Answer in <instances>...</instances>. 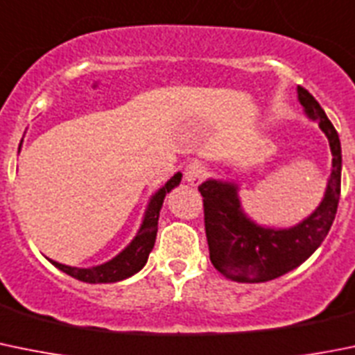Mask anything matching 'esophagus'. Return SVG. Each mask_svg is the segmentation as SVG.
I'll return each mask as SVG.
<instances>
[{
    "mask_svg": "<svg viewBox=\"0 0 355 355\" xmlns=\"http://www.w3.org/2000/svg\"><path fill=\"white\" fill-rule=\"evenodd\" d=\"M207 175V170L201 162H191L187 168H185V182L191 185H198Z\"/></svg>",
    "mask_w": 355,
    "mask_h": 355,
    "instance_id": "obj_1",
    "label": "esophagus"
}]
</instances>
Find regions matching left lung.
Wrapping results in <instances>:
<instances>
[{"instance_id": "left-lung-1", "label": "left lung", "mask_w": 355, "mask_h": 355, "mask_svg": "<svg viewBox=\"0 0 355 355\" xmlns=\"http://www.w3.org/2000/svg\"><path fill=\"white\" fill-rule=\"evenodd\" d=\"M297 99L304 115L319 122L333 155L324 198L312 214L291 227L261 226L245 214L236 182L208 178L200 185L210 261L233 282L259 284L289 273L315 252L333 226L342 187V145L326 112L300 85Z\"/></svg>"}]
</instances>
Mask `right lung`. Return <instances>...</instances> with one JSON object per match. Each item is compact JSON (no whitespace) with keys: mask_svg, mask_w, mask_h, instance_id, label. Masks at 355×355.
<instances>
[{"mask_svg":"<svg viewBox=\"0 0 355 355\" xmlns=\"http://www.w3.org/2000/svg\"><path fill=\"white\" fill-rule=\"evenodd\" d=\"M182 180V173H175L166 184L157 189L148 200L147 208H145L144 220L140 224V230L135 234L129 245L122 248L121 252L115 257H112L107 263L98 264V266H89V268H77V266H68V264H61L58 261H51L58 270L62 273L69 275V277L77 278L80 282L87 284H112V282H121L125 278L132 277L135 273L145 266L148 259V254L152 252L155 243V234H157V220H159V211L162 208V201L166 198L171 189L177 187Z\"/></svg>","mask_w":355,"mask_h":355,"instance_id":"right-lung-1","label":"right lung"}]
</instances>
